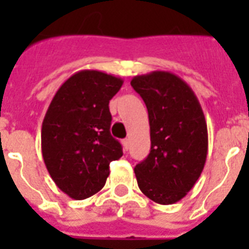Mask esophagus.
<instances>
[{
    "mask_svg": "<svg viewBox=\"0 0 249 249\" xmlns=\"http://www.w3.org/2000/svg\"><path fill=\"white\" fill-rule=\"evenodd\" d=\"M121 143H123L124 151H128V148H129V140H128V138H125V140L121 141Z\"/></svg>",
    "mask_w": 249,
    "mask_h": 249,
    "instance_id": "obj_1",
    "label": "esophagus"
}]
</instances>
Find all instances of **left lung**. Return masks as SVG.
Masks as SVG:
<instances>
[{
  "instance_id": "1",
  "label": "left lung",
  "mask_w": 249,
  "mask_h": 249,
  "mask_svg": "<svg viewBox=\"0 0 249 249\" xmlns=\"http://www.w3.org/2000/svg\"><path fill=\"white\" fill-rule=\"evenodd\" d=\"M133 89L146 103L151 150L134 168L138 187L159 204L186 196L204 169L208 154L207 121L196 95L174 73L134 76Z\"/></svg>"
}]
</instances>
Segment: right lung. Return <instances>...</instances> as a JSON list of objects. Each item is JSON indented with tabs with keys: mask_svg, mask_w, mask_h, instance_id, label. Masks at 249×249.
Segmentation results:
<instances>
[{
	"mask_svg": "<svg viewBox=\"0 0 249 249\" xmlns=\"http://www.w3.org/2000/svg\"><path fill=\"white\" fill-rule=\"evenodd\" d=\"M123 80L95 70L76 72L62 84L41 129L45 165L55 185L76 200L97 194L109 174V163L123 148L111 133L108 103Z\"/></svg>",
	"mask_w": 249,
	"mask_h": 249,
	"instance_id": "add662e5",
	"label": "right lung"
}]
</instances>
